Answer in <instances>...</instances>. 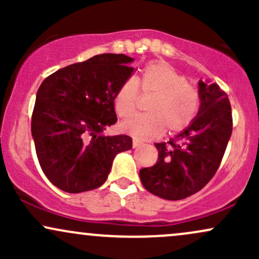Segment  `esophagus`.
<instances>
[{
	"instance_id": "obj_1",
	"label": "esophagus",
	"mask_w": 259,
	"mask_h": 259,
	"mask_svg": "<svg viewBox=\"0 0 259 259\" xmlns=\"http://www.w3.org/2000/svg\"><path fill=\"white\" fill-rule=\"evenodd\" d=\"M140 145H141V144H140L139 141H136V140H133V148H138Z\"/></svg>"
}]
</instances>
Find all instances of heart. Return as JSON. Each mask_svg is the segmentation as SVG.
<instances>
[{
    "mask_svg": "<svg viewBox=\"0 0 259 259\" xmlns=\"http://www.w3.org/2000/svg\"><path fill=\"white\" fill-rule=\"evenodd\" d=\"M138 82L142 94L153 96L146 109L148 115L120 123L121 133L136 141H150L160 138L165 130L177 135L191 125L200 107L198 94L171 65L165 62L148 63ZM138 82L127 79L115 94L114 107L121 118L130 117L135 112Z\"/></svg>",
    "mask_w": 259,
    "mask_h": 259,
    "instance_id": "obj_1",
    "label": "heart"
}]
</instances>
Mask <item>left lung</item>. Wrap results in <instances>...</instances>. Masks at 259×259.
<instances>
[{"label":"left lung","mask_w":259,"mask_h":259,"mask_svg":"<svg viewBox=\"0 0 259 259\" xmlns=\"http://www.w3.org/2000/svg\"><path fill=\"white\" fill-rule=\"evenodd\" d=\"M200 108L192 124L169 141L156 144L158 159L140 179L151 194L177 201L200 191L219 168L233 132L231 106L218 84L198 81Z\"/></svg>","instance_id":"obj_1"}]
</instances>
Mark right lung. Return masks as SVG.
Listing matches in <instances>:
<instances>
[{
	"instance_id": "add662e5",
	"label": "right lung",
	"mask_w": 259,
	"mask_h": 259,
	"mask_svg": "<svg viewBox=\"0 0 259 259\" xmlns=\"http://www.w3.org/2000/svg\"><path fill=\"white\" fill-rule=\"evenodd\" d=\"M132 62L125 55H97L57 70L38 88L31 135L41 169L58 189H97L114 157L133 147L130 136L103 133L117 121L114 97L134 72Z\"/></svg>"
}]
</instances>
